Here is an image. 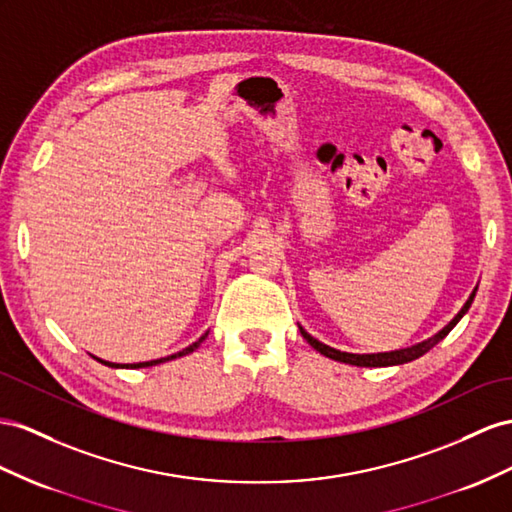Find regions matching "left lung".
<instances>
[{"mask_svg": "<svg viewBox=\"0 0 512 512\" xmlns=\"http://www.w3.org/2000/svg\"><path fill=\"white\" fill-rule=\"evenodd\" d=\"M474 296H476V290H474V294L469 296L465 307L456 313V318H454L448 326H445V329H441L435 337H430V339H426V342L415 344V346L404 348V350L378 352V355H350V352L335 350V348H331V346H326V344L318 342V339L311 337V335L303 329V326H300V335H303V337L307 339V342L320 352V355L329 357V359H335V361H339V363H350V365H357V368H385V365H402V363H409V361H413V359H419L422 355H426V352H428L432 346H437V344L441 342V339L454 329L456 322L465 316L467 309L471 307V300H474Z\"/></svg>", "mask_w": 512, "mask_h": 512, "instance_id": "obj_1", "label": "left lung"}]
</instances>
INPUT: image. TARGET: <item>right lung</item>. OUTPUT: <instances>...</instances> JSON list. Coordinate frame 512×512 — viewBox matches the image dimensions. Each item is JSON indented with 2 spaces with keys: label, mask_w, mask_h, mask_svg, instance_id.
Returning <instances> with one entry per match:
<instances>
[{
  "label": "right lung",
  "mask_w": 512,
  "mask_h": 512,
  "mask_svg": "<svg viewBox=\"0 0 512 512\" xmlns=\"http://www.w3.org/2000/svg\"><path fill=\"white\" fill-rule=\"evenodd\" d=\"M207 337V333L199 339V342H194L192 346H188V348H183L181 352H175V355H170V357H164V359H155V361H144V363H134V365H119V363H110V361H101V363H106V365H110V368H151V365H157V363H164V361H170V359H177V357H183V355H190V352H194L196 348L201 346V342L203 339Z\"/></svg>",
  "instance_id": "obj_1"
}]
</instances>
